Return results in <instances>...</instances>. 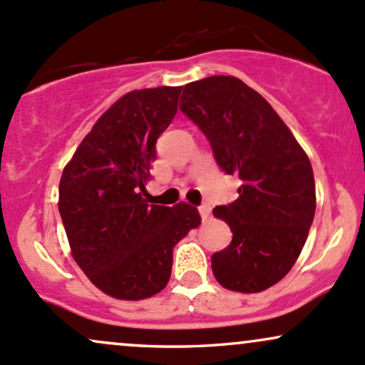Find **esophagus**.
<instances>
[{
	"label": "esophagus",
	"mask_w": 365,
	"mask_h": 365,
	"mask_svg": "<svg viewBox=\"0 0 365 365\" xmlns=\"http://www.w3.org/2000/svg\"><path fill=\"white\" fill-rule=\"evenodd\" d=\"M199 215L202 220H207L209 215H211V207L207 204H202V206H199Z\"/></svg>",
	"instance_id": "esophagus-1"
}]
</instances>
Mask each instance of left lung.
<instances>
[{"label":"left lung","instance_id":"left-lung-1","mask_svg":"<svg viewBox=\"0 0 365 365\" xmlns=\"http://www.w3.org/2000/svg\"><path fill=\"white\" fill-rule=\"evenodd\" d=\"M180 103L217 166L242 180L238 199L212 211L233 233L212 254L215 278L233 292L266 290L287 276L307 240L316 212L311 161L271 104L240 78L190 82Z\"/></svg>","mask_w":365,"mask_h":365}]
</instances>
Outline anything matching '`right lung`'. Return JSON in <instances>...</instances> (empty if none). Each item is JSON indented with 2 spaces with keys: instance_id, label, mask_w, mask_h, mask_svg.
Returning a JSON list of instances; mask_svg holds the SVG:
<instances>
[{
  "instance_id": "add662e5",
  "label": "right lung",
  "mask_w": 365,
  "mask_h": 365,
  "mask_svg": "<svg viewBox=\"0 0 365 365\" xmlns=\"http://www.w3.org/2000/svg\"><path fill=\"white\" fill-rule=\"evenodd\" d=\"M182 87L132 91L75 150L60 182V215L73 259L99 290L142 300L166 287L173 249L200 225L195 207L158 206L144 183L156 140L178 110Z\"/></svg>"
}]
</instances>
